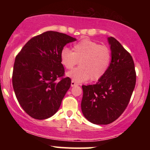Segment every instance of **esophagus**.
<instances>
[{
    "instance_id": "obj_1",
    "label": "esophagus",
    "mask_w": 150,
    "mask_h": 150,
    "mask_svg": "<svg viewBox=\"0 0 150 150\" xmlns=\"http://www.w3.org/2000/svg\"><path fill=\"white\" fill-rule=\"evenodd\" d=\"M77 85H78V84L76 83H75V82L74 81H71V87H74V86H77Z\"/></svg>"
}]
</instances>
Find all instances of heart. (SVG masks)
I'll use <instances>...</instances> for the list:
<instances>
[{
	"label": "heart",
	"instance_id": "b5f03b06",
	"mask_svg": "<svg viewBox=\"0 0 150 150\" xmlns=\"http://www.w3.org/2000/svg\"><path fill=\"white\" fill-rule=\"evenodd\" d=\"M110 59L111 53L107 46L89 39L76 43L72 50L64 47L60 53L61 63L65 69H71L79 61L80 67L67 73V76L77 83L101 79L108 70Z\"/></svg>",
	"mask_w": 150,
	"mask_h": 150
}]
</instances>
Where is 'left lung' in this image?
<instances>
[{
	"label": "left lung",
	"instance_id": "8db88e82",
	"mask_svg": "<svg viewBox=\"0 0 150 150\" xmlns=\"http://www.w3.org/2000/svg\"><path fill=\"white\" fill-rule=\"evenodd\" d=\"M108 41L111 61L105 75L96 85H83L82 112L90 122L106 125L115 121L126 109L136 84L132 57L115 38Z\"/></svg>",
	"mask_w": 150,
	"mask_h": 150
}]
</instances>
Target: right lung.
Instances as JSON below:
<instances>
[{
  "label": "right lung",
  "instance_id": "1",
  "mask_svg": "<svg viewBox=\"0 0 150 150\" xmlns=\"http://www.w3.org/2000/svg\"><path fill=\"white\" fill-rule=\"evenodd\" d=\"M76 40L66 34L46 31L30 39L16 56L12 75L14 92L31 117L45 120L59 110L71 85V79L64 77L60 53Z\"/></svg>",
  "mask_w": 150,
  "mask_h": 150
}]
</instances>
